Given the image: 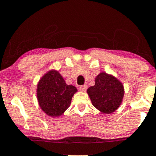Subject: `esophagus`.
<instances>
[{"label": "esophagus", "instance_id": "obj_1", "mask_svg": "<svg viewBox=\"0 0 156 156\" xmlns=\"http://www.w3.org/2000/svg\"><path fill=\"white\" fill-rule=\"evenodd\" d=\"M87 89V85H81L80 87V90L81 91H85Z\"/></svg>", "mask_w": 156, "mask_h": 156}]
</instances>
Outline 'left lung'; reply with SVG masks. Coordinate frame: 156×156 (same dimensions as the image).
Returning a JSON list of instances; mask_svg holds the SVG:
<instances>
[{
    "label": "left lung",
    "mask_w": 156,
    "mask_h": 156,
    "mask_svg": "<svg viewBox=\"0 0 156 156\" xmlns=\"http://www.w3.org/2000/svg\"><path fill=\"white\" fill-rule=\"evenodd\" d=\"M93 106L105 114L116 111L122 101L124 90L120 81L101 72L95 79V85L87 89Z\"/></svg>",
    "instance_id": "obj_1"
}]
</instances>
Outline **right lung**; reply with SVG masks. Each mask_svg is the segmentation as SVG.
I'll return each mask as SVG.
<instances>
[{"instance_id":"add662e5","label":"right lung","mask_w":156,"mask_h":156,"mask_svg":"<svg viewBox=\"0 0 156 156\" xmlns=\"http://www.w3.org/2000/svg\"><path fill=\"white\" fill-rule=\"evenodd\" d=\"M77 89L67 85L58 72L52 70L42 76L37 84L39 105L48 116H61L69 108Z\"/></svg>"}]
</instances>
